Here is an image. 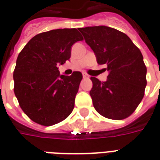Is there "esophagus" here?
<instances>
[{"mask_svg":"<svg viewBox=\"0 0 160 160\" xmlns=\"http://www.w3.org/2000/svg\"><path fill=\"white\" fill-rule=\"evenodd\" d=\"M83 78L84 79H88L89 78V75L86 73H83Z\"/></svg>","mask_w":160,"mask_h":160,"instance_id":"obj_1","label":"esophagus"}]
</instances>
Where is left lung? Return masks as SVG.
Returning a JSON list of instances; mask_svg holds the SVG:
<instances>
[{
	"label": "left lung",
	"mask_w": 160,
	"mask_h": 160,
	"mask_svg": "<svg viewBox=\"0 0 160 160\" xmlns=\"http://www.w3.org/2000/svg\"><path fill=\"white\" fill-rule=\"evenodd\" d=\"M98 64L106 65L107 80L91 77L90 95L95 110L104 118L129 117L144 97L147 67L141 50L125 33L108 26L79 28Z\"/></svg>",
	"instance_id": "1"
}]
</instances>
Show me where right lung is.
Wrapping results in <instances>:
<instances>
[{
	"instance_id": "obj_1",
	"label": "right lung",
	"mask_w": 160,
	"mask_h": 160,
	"mask_svg": "<svg viewBox=\"0 0 160 160\" xmlns=\"http://www.w3.org/2000/svg\"><path fill=\"white\" fill-rule=\"evenodd\" d=\"M81 40L75 28L51 30L33 37L19 54L13 90L20 108L33 122L51 126L73 111L82 73L60 74L57 66L69 60L72 45Z\"/></svg>"
}]
</instances>
